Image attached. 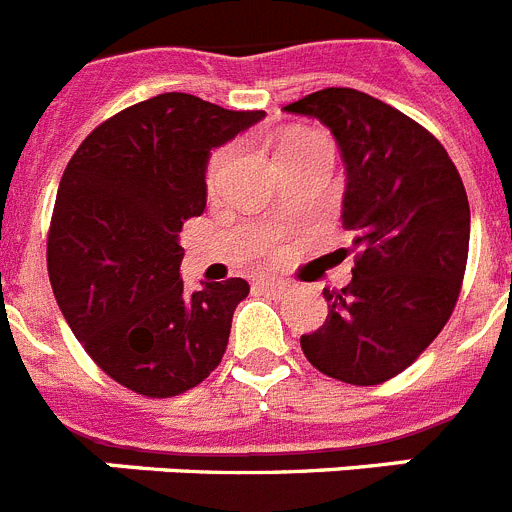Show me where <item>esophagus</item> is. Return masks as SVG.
<instances>
[{
    "instance_id": "esophagus-1",
    "label": "esophagus",
    "mask_w": 512,
    "mask_h": 512,
    "mask_svg": "<svg viewBox=\"0 0 512 512\" xmlns=\"http://www.w3.org/2000/svg\"><path fill=\"white\" fill-rule=\"evenodd\" d=\"M256 290L272 292V295H282V292L290 290V285H287L285 279H261V282H256Z\"/></svg>"
}]
</instances>
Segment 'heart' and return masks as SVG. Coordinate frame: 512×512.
<instances>
[{
	"label": "heart",
	"instance_id": "heart-1",
	"mask_svg": "<svg viewBox=\"0 0 512 512\" xmlns=\"http://www.w3.org/2000/svg\"><path fill=\"white\" fill-rule=\"evenodd\" d=\"M308 139H316V137H295V139H290V142H287L285 147H282V155H285L287 150H292V147H298V144L308 142ZM227 157H230V152H217V155L212 157V163H209V173H207L209 189H214V186L220 183L222 170H225V165H227Z\"/></svg>",
	"mask_w": 512,
	"mask_h": 512
}]
</instances>
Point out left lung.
<instances>
[{"label": "left lung", "mask_w": 512, "mask_h": 512, "mask_svg": "<svg viewBox=\"0 0 512 512\" xmlns=\"http://www.w3.org/2000/svg\"><path fill=\"white\" fill-rule=\"evenodd\" d=\"M285 111L334 134L357 251L352 282L323 290L329 316L300 347L323 375L378 386L409 368L456 308L471 230L464 181L430 131L368 93L326 87Z\"/></svg>", "instance_id": "obj_1"}]
</instances>
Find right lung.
Wrapping results in <instances>:
<instances>
[{
	"label": "right lung",
	"mask_w": 512,
	"mask_h": 512,
	"mask_svg": "<svg viewBox=\"0 0 512 512\" xmlns=\"http://www.w3.org/2000/svg\"><path fill=\"white\" fill-rule=\"evenodd\" d=\"M264 111L163 93L116 113L77 147L48 230V279L69 329L103 373L168 399L220 365L240 277L186 292L183 222L207 207L212 150Z\"/></svg>",
	"instance_id": "obj_1"
}]
</instances>
